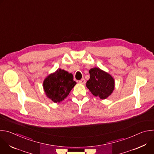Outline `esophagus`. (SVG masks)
I'll return each instance as SVG.
<instances>
[{
    "label": "esophagus",
    "mask_w": 154,
    "mask_h": 154,
    "mask_svg": "<svg viewBox=\"0 0 154 154\" xmlns=\"http://www.w3.org/2000/svg\"><path fill=\"white\" fill-rule=\"evenodd\" d=\"M79 83H81V84H83V85H84V84H85V83H86V81H85V79L83 78V79H81L80 80H79Z\"/></svg>",
    "instance_id": "1"
}]
</instances>
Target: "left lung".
<instances>
[{
  "mask_svg": "<svg viewBox=\"0 0 154 154\" xmlns=\"http://www.w3.org/2000/svg\"><path fill=\"white\" fill-rule=\"evenodd\" d=\"M90 79L86 82V87L91 93L100 99H105L110 96L115 89V80L110 74L99 68L89 71Z\"/></svg>",
  "mask_w": 154,
  "mask_h": 154,
  "instance_id": "obj_1",
  "label": "left lung"
}]
</instances>
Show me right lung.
<instances>
[{"instance_id": "right-lung-1", "label": "right lung", "mask_w": 154, "mask_h": 154, "mask_svg": "<svg viewBox=\"0 0 154 154\" xmlns=\"http://www.w3.org/2000/svg\"><path fill=\"white\" fill-rule=\"evenodd\" d=\"M75 84L71 73L58 69L45 79L43 88L48 98L55 103H59L69 95Z\"/></svg>"}]
</instances>
